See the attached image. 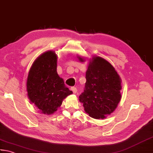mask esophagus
<instances>
[{"label":"esophagus","mask_w":153,"mask_h":153,"mask_svg":"<svg viewBox=\"0 0 153 153\" xmlns=\"http://www.w3.org/2000/svg\"><path fill=\"white\" fill-rule=\"evenodd\" d=\"M71 90L73 92V93H76L77 92V89H76V87H75V86H73V87H71Z\"/></svg>","instance_id":"esophagus-1"}]
</instances>
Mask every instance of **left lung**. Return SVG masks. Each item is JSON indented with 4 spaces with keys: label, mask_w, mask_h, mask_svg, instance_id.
I'll return each instance as SVG.
<instances>
[{
    "label": "left lung",
    "mask_w": 153,
    "mask_h": 153,
    "mask_svg": "<svg viewBox=\"0 0 153 153\" xmlns=\"http://www.w3.org/2000/svg\"><path fill=\"white\" fill-rule=\"evenodd\" d=\"M80 61L84 59L79 56ZM84 92L79 96L85 111L94 119H105L117 108L121 99V79L110 62L94 56L86 72Z\"/></svg>",
    "instance_id": "8db88e82"
}]
</instances>
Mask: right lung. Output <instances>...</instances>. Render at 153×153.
I'll return each instance as SVG.
<instances>
[{"mask_svg": "<svg viewBox=\"0 0 153 153\" xmlns=\"http://www.w3.org/2000/svg\"><path fill=\"white\" fill-rule=\"evenodd\" d=\"M56 67L57 55L55 52L49 51L35 60L28 73V97L43 114L54 113L64 99L73 93L59 76Z\"/></svg>", "mask_w": 153, "mask_h": 153, "instance_id": "1", "label": "right lung"}]
</instances>
